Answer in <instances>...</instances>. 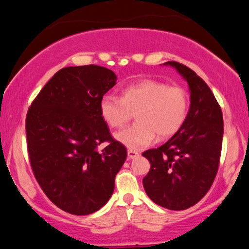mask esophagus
I'll return each mask as SVG.
<instances>
[{
	"label": "esophagus",
	"mask_w": 249,
	"mask_h": 249,
	"mask_svg": "<svg viewBox=\"0 0 249 249\" xmlns=\"http://www.w3.org/2000/svg\"><path fill=\"white\" fill-rule=\"evenodd\" d=\"M127 156H128V159H134V158L138 157V156H140V154H138V151H136V150L128 149L127 150Z\"/></svg>",
	"instance_id": "1"
}]
</instances>
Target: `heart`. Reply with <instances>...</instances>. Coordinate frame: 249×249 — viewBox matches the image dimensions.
Wrapping results in <instances>:
<instances>
[{
	"label": "heart",
	"mask_w": 249,
	"mask_h": 249,
	"mask_svg": "<svg viewBox=\"0 0 249 249\" xmlns=\"http://www.w3.org/2000/svg\"><path fill=\"white\" fill-rule=\"evenodd\" d=\"M189 111V95L183 88L168 86L154 79L141 80L121 91V96L105 94L100 101V113L109 127L119 128L132 119L137 123L115 134L129 149L150 145L157 135L167 138L183 125Z\"/></svg>",
	"instance_id": "b5f03b06"
}]
</instances>
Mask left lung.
<instances>
[{
  "instance_id": "1",
  "label": "left lung",
  "mask_w": 249,
  "mask_h": 249,
  "mask_svg": "<svg viewBox=\"0 0 249 249\" xmlns=\"http://www.w3.org/2000/svg\"><path fill=\"white\" fill-rule=\"evenodd\" d=\"M165 65L176 68L188 82L190 108L183 125L166 144L142 153L150 162L142 184L156 204L181 211L196 204L215 179L223 114L213 92L195 71L177 61Z\"/></svg>"
}]
</instances>
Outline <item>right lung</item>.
Listing matches in <instances>:
<instances>
[{"instance_id":"right-lung-1","label":"right lung","mask_w":249,"mask_h":249,"mask_svg":"<svg viewBox=\"0 0 249 249\" xmlns=\"http://www.w3.org/2000/svg\"><path fill=\"white\" fill-rule=\"evenodd\" d=\"M116 84L112 70L89 65L59 70L28 108L29 161L48 199L74 215L100 210L114 191L127 157L100 113V101ZM109 145L101 152L99 144Z\"/></svg>"}]
</instances>
